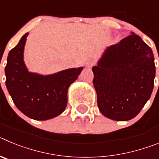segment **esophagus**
Returning a JSON list of instances; mask_svg holds the SVG:
<instances>
[{
  "label": "esophagus",
  "mask_w": 159,
  "mask_h": 159,
  "mask_svg": "<svg viewBox=\"0 0 159 159\" xmlns=\"http://www.w3.org/2000/svg\"><path fill=\"white\" fill-rule=\"evenodd\" d=\"M93 64H94L93 61L88 60V62H86V64H85V66H86L87 67H92V66H93Z\"/></svg>",
  "instance_id": "34e87169"
}]
</instances>
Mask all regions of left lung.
Returning a JSON list of instances; mask_svg holds the SVG:
<instances>
[{"instance_id": "obj_1", "label": "left lung", "mask_w": 159, "mask_h": 159, "mask_svg": "<svg viewBox=\"0 0 159 159\" xmlns=\"http://www.w3.org/2000/svg\"><path fill=\"white\" fill-rule=\"evenodd\" d=\"M92 71L101 113L112 120L127 121L139 113L152 93L154 54L139 36L131 32L107 48Z\"/></svg>"}]
</instances>
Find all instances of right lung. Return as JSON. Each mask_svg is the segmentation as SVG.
I'll return each mask as SVG.
<instances>
[{"mask_svg":"<svg viewBox=\"0 0 159 159\" xmlns=\"http://www.w3.org/2000/svg\"><path fill=\"white\" fill-rule=\"evenodd\" d=\"M28 36L29 32L8 53L5 84L13 102L24 115L36 120H47L60 116L65 110L68 88L76 80L84 67L46 75L29 71L24 61Z\"/></svg>","mask_w":159,"mask_h":159,"instance_id":"obj_1","label":"right lung"}]
</instances>
